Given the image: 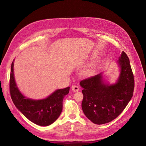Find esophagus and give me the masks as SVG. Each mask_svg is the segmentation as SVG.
I'll list each match as a JSON object with an SVG mask.
<instances>
[{"mask_svg":"<svg viewBox=\"0 0 146 146\" xmlns=\"http://www.w3.org/2000/svg\"><path fill=\"white\" fill-rule=\"evenodd\" d=\"M72 90L73 92H78L79 90V88L77 86L73 85L72 86Z\"/></svg>","mask_w":146,"mask_h":146,"instance_id":"34e87169","label":"esophagus"}]
</instances>
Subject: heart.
<instances>
[{
	"label": "heart",
	"mask_w": 146,
	"mask_h": 146,
	"mask_svg": "<svg viewBox=\"0 0 146 146\" xmlns=\"http://www.w3.org/2000/svg\"><path fill=\"white\" fill-rule=\"evenodd\" d=\"M94 72V66H90L85 70V73L87 74H90Z\"/></svg>",
	"instance_id": "b5f03b06"
}]
</instances>
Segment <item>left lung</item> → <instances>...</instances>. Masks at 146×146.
<instances>
[{"label": "left lung", "instance_id": "1", "mask_svg": "<svg viewBox=\"0 0 146 146\" xmlns=\"http://www.w3.org/2000/svg\"><path fill=\"white\" fill-rule=\"evenodd\" d=\"M119 76L113 83L105 80L103 72L82 80V108L93 123L101 125L115 119L131 100L134 88V76L129 58L122 51L117 61Z\"/></svg>", "mask_w": 146, "mask_h": 146}]
</instances>
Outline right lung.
Segmentation results:
<instances>
[{"label": "right lung", "mask_w": 146, "mask_h": 146, "mask_svg": "<svg viewBox=\"0 0 146 146\" xmlns=\"http://www.w3.org/2000/svg\"><path fill=\"white\" fill-rule=\"evenodd\" d=\"M13 60L10 74V93L17 108L33 123L40 126H48L55 122L63 110L64 97L67 95L70 87L57 89L47 98L41 99L28 98L23 95L15 79Z\"/></svg>", "instance_id": "obj_1"}]
</instances>
